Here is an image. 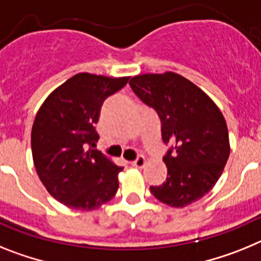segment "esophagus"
<instances>
[{"mask_svg": "<svg viewBox=\"0 0 261 261\" xmlns=\"http://www.w3.org/2000/svg\"><path fill=\"white\" fill-rule=\"evenodd\" d=\"M146 158L144 156H139V158H137L134 162H131V165L133 167H137V168H142V167H144V164H146Z\"/></svg>", "mask_w": 261, "mask_h": 261, "instance_id": "obj_1", "label": "esophagus"}]
</instances>
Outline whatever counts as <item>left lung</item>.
Returning <instances> with one entry per match:
<instances>
[{"label":"left lung","mask_w":261,"mask_h":261,"mask_svg":"<svg viewBox=\"0 0 261 261\" xmlns=\"http://www.w3.org/2000/svg\"><path fill=\"white\" fill-rule=\"evenodd\" d=\"M130 87L162 121L168 176L151 193L165 205L185 207L209 193L230 156L226 119L202 89L174 72L134 76Z\"/></svg>","instance_id":"1"}]
</instances>
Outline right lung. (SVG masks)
<instances>
[{
  "instance_id": "1",
  "label": "right lung",
  "mask_w": 261,
  "mask_h": 261,
  "mask_svg": "<svg viewBox=\"0 0 261 261\" xmlns=\"http://www.w3.org/2000/svg\"><path fill=\"white\" fill-rule=\"evenodd\" d=\"M130 77L77 73L44 99L34 119L31 151L42 184L63 205L94 210L117 193L123 171L96 146L103 101Z\"/></svg>"
}]
</instances>
